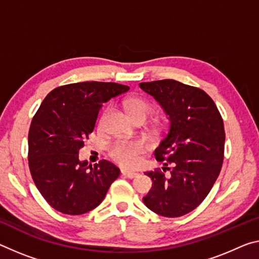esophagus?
Instances as JSON below:
<instances>
[{"instance_id":"esophagus-1","label":"esophagus","mask_w":259,"mask_h":259,"mask_svg":"<svg viewBox=\"0 0 259 259\" xmlns=\"http://www.w3.org/2000/svg\"><path fill=\"white\" fill-rule=\"evenodd\" d=\"M122 175L125 176V178H129V179H134V178H137L138 174L135 173V171H130V170H126V169H122Z\"/></svg>"}]
</instances>
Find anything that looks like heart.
<instances>
[{"mask_svg": "<svg viewBox=\"0 0 259 259\" xmlns=\"http://www.w3.org/2000/svg\"><path fill=\"white\" fill-rule=\"evenodd\" d=\"M124 107L134 120L147 117L152 112V105L143 98H130L124 101ZM144 152V145L141 142L122 141L114 144L109 150V155L115 162L123 167L131 168L141 162V154Z\"/></svg>", "mask_w": 259, "mask_h": 259, "instance_id": "obj_1", "label": "heart"}]
</instances>
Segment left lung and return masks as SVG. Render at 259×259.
<instances>
[{
  "mask_svg": "<svg viewBox=\"0 0 259 259\" xmlns=\"http://www.w3.org/2000/svg\"><path fill=\"white\" fill-rule=\"evenodd\" d=\"M157 100L169 120L167 134L154 151L161 170L146 171L152 188L143 202L167 218L182 217L198 206L218 179L224 161V121L203 90L162 79L139 84Z\"/></svg>",
  "mask_w": 259,
  "mask_h": 259,
  "instance_id": "left-lung-1",
  "label": "left lung"
}]
</instances>
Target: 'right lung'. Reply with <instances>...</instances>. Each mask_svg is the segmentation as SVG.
<instances>
[{"mask_svg":"<svg viewBox=\"0 0 259 259\" xmlns=\"http://www.w3.org/2000/svg\"><path fill=\"white\" fill-rule=\"evenodd\" d=\"M129 86L83 81L47 94L28 131V166L46 202L64 214H84L104 200L120 169L107 160L90 165L79 150L96 125L102 105Z\"/></svg>","mask_w":259,"mask_h":259,"instance_id":"add662e5","label":"right lung"}]
</instances>
